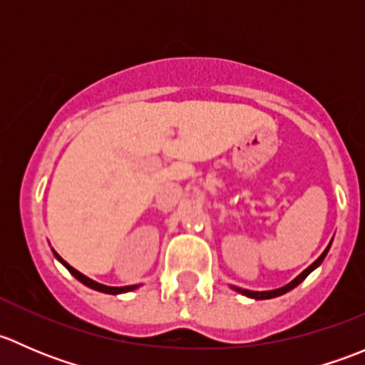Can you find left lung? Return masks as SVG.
Returning <instances> with one entry per match:
<instances>
[{"mask_svg": "<svg viewBox=\"0 0 365 365\" xmlns=\"http://www.w3.org/2000/svg\"><path fill=\"white\" fill-rule=\"evenodd\" d=\"M330 244H332V242H330ZM329 249H330V245H329V247L325 249V251H323L322 256H319L318 259H316L314 263L311 264V267H307V268H305V270L302 272V274L298 275L297 279H293V281L289 282V284L282 286V288H279V289H272V292H251V289H242V288H237V286H233V289H235V292L242 293V295H245V297L256 298V300H267V298H274V297H281V295H284V293L292 292L293 288H297V286L300 284V282L304 281V279L307 277V275L311 274V272L314 270L316 267H319V264H322V261L325 259V256H327V252H329Z\"/></svg>", "mask_w": 365, "mask_h": 365, "instance_id": "left-lung-1", "label": "left lung"}]
</instances>
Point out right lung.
Wrapping results in <instances>:
<instances>
[{"label":"right lung","instance_id":"add662e5","mask_svg":"<svg viewBox=\"0 0 365 365\" xmlns=\"http://www.w3.org/2000/svg\"><path fill=\"white\" fill-rule=\"evenodd\" d=\"M54 256L58 257V259L61 261V263L65 264V267H67V270L70 272V274L73 275V277L77 279V281H81L83 282V284H86L88 288H91V289H97V292H102V293H109V295H118V293H125V292H132V289H135L138 288V284H134V286H123V288H113V286H106V284H98V282H95V281H91L90 277H86V275H83L81 274V272H77L76 268L73 267H70V264L67 263V261H63L61 259L60 256H58L56 252H54Z\"/></svg>","mask_w":365,"mask_h":365}]
</instances>
